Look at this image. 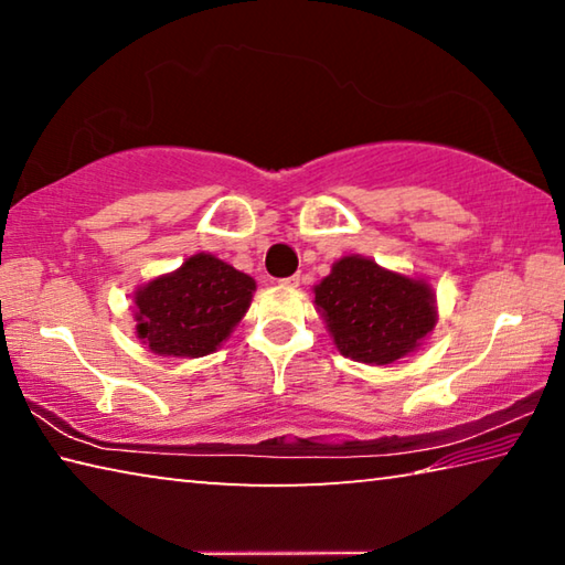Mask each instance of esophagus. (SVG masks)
I'll return each mask as SVG.
<instances>
[{
    "label": "esophagus",
    "mask_w": 565,
    "mask_h": 565,
    "mask_svg": "<svg viewBox=\"0 0 565 565\" xmlns=\"http://www.w3.org/2000/svg\"><path fill=\"white\" fill-rule=\"evenodd\" d=\"M299 281H301L299 276H289V279H281L279 284H281V286H286V289H294V286H299Z\"/></svg>",
    "instance_id": "1"
}]
</instances>
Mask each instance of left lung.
Segmentation results:
<instances>
[{"instance_id":"obj_1","label":"left lung","mask_w":565,"mask_h":565,"mask_svg":"<svg viewBox=\"0 0 565 565\" xmlns=\"http://www.w3.org/2000/svg\"><path fill=\"white\" fill-rule=\"evenodd\" d=\"M313 303L341 356L369 366L411 356L438 321L431 284L361 254L341 256L331 266L313 286Z\"/></svg>"}]
</instances>
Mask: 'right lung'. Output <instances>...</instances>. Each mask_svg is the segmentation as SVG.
I'll return each mask as SVG.
<instances>
[{
  "label": "right lung",
  "mask_w": 565,
  "mask_h": 565,
  "mask_svg": "<svg viewBox=\"0 0 565 565\" xmlns=\"http://www.w3.org/2000/svg\"><path fill=\"white\" fill-rule=\"evenodd\" d=\"M254 291L252 276L199 252L134 291L137 337L157 356H206L232 337Z\"/></svg>",
  "instance_id": "1"
}]
</instances>
